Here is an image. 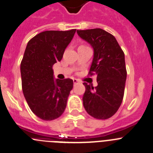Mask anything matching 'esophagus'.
<instances>
[{"label": "esophagus", "mask_w": 153, "mask_h": 153, "mask_svg": "<svg viewBox=\"0 0 153 153\" xmlns=\"http://www.w3.org/2000/svg\"><path fill=\"white\" fill-rule=\"evenodd\" d=\"M73 83H74V85H77V84L79 83V81H78V79H75V78H74L73 79Z\"/></svg>", "instance_id": "esophagus-1"}]
</instances>
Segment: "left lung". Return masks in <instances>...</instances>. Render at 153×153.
Listing matches in <instances>:
<instances>
[{
	"label": "left lung",
	"instance_id": "1",
	"mask_svg": "<svg viewBox=\"0 0 153 153\" xmlns=\"http://www.w3.org/2000/svg\"><path fill=\"white\" fill-rule=\"evenodd\" d=\"M77 33L94 48L88 75H96L98 83L95 88L83 84L84 107L94 118L107 119L116 113L123 100L127 78L125 53L115 37L105 30H77Z\"/></svg>",
	"mask_w": 153,
	"mask_h": 153
}]
</instances>
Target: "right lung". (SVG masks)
I'll return each instance as SVG.
<instances>
[{"instance_id":"add662e5","label":"right lung","mask_w":153,"mask_h":153,"mask_svg":"<svg viewBox=\"0 0 153 153\" xmlns=\"http://www.w3.org/2000/svg\"><path fill=\"white\" fill-rule=\"evenodd\" d=\"M76 29L45 31L28 42L20 65L22 88L31 112L44 121L65 111L73 81L53 79V65L61 61Z\"/></svg>"}]
</instances>
